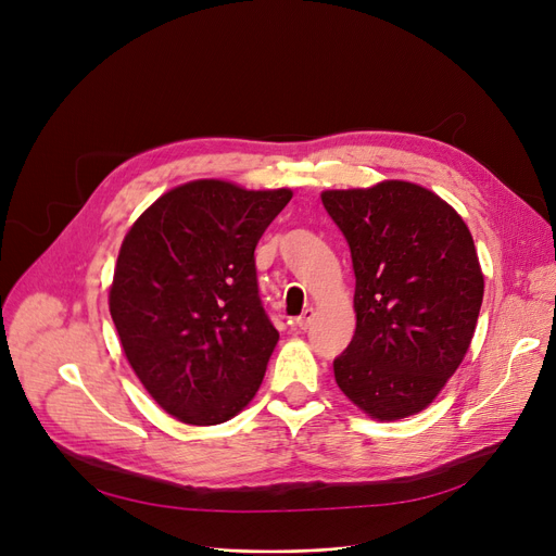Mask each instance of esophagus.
<instances>
[{"label":"esophagus","mask_w":556,"mask_h":556,"mask_svg":"<svg viewBox=\"0 0 556 556\" xmlns=\"http://www.w3.org/2000/svg\"><path fill=\"white\" fill-rule=\"evenodd\" d=\"M313 317H315V309H313V307H305L303 315L296 317V326H299L301 330H305L309 324H313Z\"/></svg>","instance_id":"1"}]
</instances>
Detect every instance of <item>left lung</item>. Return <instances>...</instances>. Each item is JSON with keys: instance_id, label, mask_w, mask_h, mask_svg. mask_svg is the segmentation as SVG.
<instances>
[{"instance_id": "8db88e82", "label": "left lung", "mask_w": 556, "mask_h": 556, "mask_svg": "<svg viewBox=\"0 0 556 556\" xmlns=\"http://www.w3.org/2000/svg\"><path fill=\"white\" fill-rule=\"evenodd\" d=\"M355 274V332L332 361L340 390L374 419L425 410L470 349L483 274L465 220L402 180L324 191Z\"/></svg>"}]
</instances>
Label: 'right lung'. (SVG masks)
Listing matches in <instances>:
<instances>
[{
  "instance_id": "add662e5",
  "label": "right lung",
  "mask_w": 556,
  "mask_h": 556,
  "mask_svg": "<svg viewBox=\"0 0 556 556\" xmlns=\"http://www.w3.org/2000/svg\"><path fill=\"white\" fill-rule=\"evenodd\" d=\"M290 198L195 180L125 235L111 319L143 388L185 425L230 419L264 379L280 336L257 294L255 247Z\"/></svg>"
}]
</instances>
